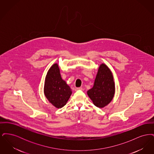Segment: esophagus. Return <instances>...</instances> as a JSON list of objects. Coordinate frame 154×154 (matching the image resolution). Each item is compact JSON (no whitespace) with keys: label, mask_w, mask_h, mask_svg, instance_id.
<instances>
[{"label":"esophagus","mask_w":154,"mask_h":154,"mask_svg":"<svg viewBox=\"0 0 154 154\" xmlns=\"http://www.w3.org/2000/svg\"><path fill=\"white\" fill-rule=\"evenodd\" d=\"M82 90V87H80V88H76L75 89V91H81Z\"/></svg>","instance_id":"esophagus-1"}]
</instances>
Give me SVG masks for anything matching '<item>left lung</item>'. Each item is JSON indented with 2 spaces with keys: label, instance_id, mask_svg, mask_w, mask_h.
<instances>
[{
  "label": "left lung",
  "instance_id": "left-lung-1",
  "mask_svg": "<svg viewBox=\"0 0 154 154\" xmlns=\"http://www.w3.org/2000/svg\"><path fill=\"white\" fill-rule=\"evenodd\" d=\"M115 91L112 72L108 66L102 63L98 69L93 87L87 91L88 96L95 106L103 108L112 100Z\"/></svg>",
  "mask_w": 154,
  "mask_h": 154
}]
</instances>
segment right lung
I'll use <instances>...</instances> for the list:
<instances>
[{"label": "right lung", "instance_id": "right-lung-1", "mask_svg": "<svg viewBox=\"0 0 154 154\" xmlns=\"http://www.w3.org/2000/svg\"><path fill=\"white\" fill-rule=\"evenodd\" d=\"M44 93L48 100L57 109L66 105L72 94L71 88L62 79L57 63L52 65L47 73Z\"/></svg>", "mask_w": 154, "mask_h": 154}]
</instances>
